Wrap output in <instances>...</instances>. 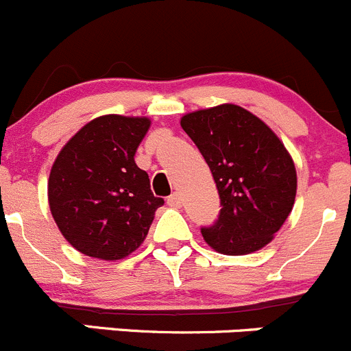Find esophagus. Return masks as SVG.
<instances>
[{"label": "esophagus", "instance_id": "34e87169", "mask_svg": "<svg viewBox=\"0 0 351 351\" xmlns=\"http://www.w3.org/2000/svg\"><path fill=\"white\" fill-rule=\"evenodd\" d=\"M180 203H182V201H180V194L179 193H174V194H172V196L167 197V204H169V206L179 208Z\"/></svg>", "mask_w": 351, "mask_h": 351}]
</instances>
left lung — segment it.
I'll list each match as a JSON object with an SVG mask.
<instances>
[{
  "mask_svg": "<svg viewBox=\"0 0 351 351\" xmlns=\"http://www.w3.org/2000/svg\"><path fill=\"white\" fill-rule=\"evenodd\" d=\"M180 126L199 148L220 194V217L201 228L220 254L244 256L275 239L297 194L293 158L275 131L235 104L187 112Z\"/></svg>",
  "mask_w": 351,
  "mask_h": 351,
  "instance_id": "8db88e82",
  "label": "left lung"
}]
</instances>
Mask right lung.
Here are the masks:
<instances>
[{"mask_svg":"<svg viewBox=\"0 0 351 351\" xmlns=\"http://www.w3.org/2000/svg\"><path fill=\"white\" fill-rule=\"evenodd\" d=\"M150 117L106 114L76 131L58 154L47 201L62 237L82 254L119 261L147 239L164 204L134 162Z\"/></svg>","mask_w":351,"mask_h":351,"instance_id":"add662e5","label":"right lung"}]
</instances>
